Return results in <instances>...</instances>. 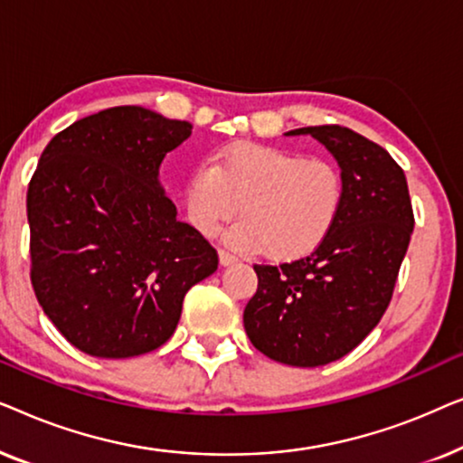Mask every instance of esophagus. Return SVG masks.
<instances>
[{
    "label": "esophagus",
    "instance_id": "esophagus-1",
    "mask_svg": "<svg viewBox=\"0 0 463 463\" xmlns=\"http://www.w3.org/2000/svg\"><path fill=\"white\" fill-rule=\"evenodd\" d=\"M236 261H238V257H233L232 252L219 250V263L223 265V268H227V265H232V263H236Z\"/></svg>",
    "mask_w": 463,
    "mask_h": 463
}]
</instances>
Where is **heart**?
<instances>
[{"mask_svg":"<svg viewBox=\"0 0 463 463\" xmlns=\"http://www.w3.org/2000/svg\"><path fill=\"white\" fill-rule=\"evenodd\" d=\"M183 204L202 236H213L242 206L244 219L227 232V242L236 250H271V257L290 261L331 236L344 206V179L322 157L238 143L189 176Z\"/></svg>","mask_w":463,"mask_h":463,"instance_id":"b5f03b06","label":"heart"}]
</instances>
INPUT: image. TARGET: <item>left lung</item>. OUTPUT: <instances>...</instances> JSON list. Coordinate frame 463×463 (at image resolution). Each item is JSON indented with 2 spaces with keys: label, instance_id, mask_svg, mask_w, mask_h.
<instances>
[{
  "label": "left lung",
  "instance_id": "1",
  "mask_svg": "<svg viewBox=\"0 0 463 463\" xmlns=\"http://www.w3.org/2000/svg\"><path fill=\"white\" fill-rule=\"evenodd\" d=\"M331 151L344 179V206L331 236L297 261L255 265L257 293L246 303L250 344L290 366H322L352 352L392 299L413 233L407 176L377 143L344 126H307Z\"/></svg>",
  "mask_w": 463,
  "mask_h": 463
}]
</instances>
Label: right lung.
Segmentation results:
<instances>
[{
    "label": "right lung",
    "instance_id": "obj_1",
    "mask_svg": "<svg viewBox=\"0 0 463 463\" xmlns=\"http://www.w3.org/2000/svg\"><path fill=\"white\" fill-rule=\"evenodd\" d=\"M194 126L137 105L78 119L46 145L27 192L31 282L69 344L97 358L166 344L217 250L160 185Z\"/></svg>",
    "mask_w": 463,
    "mask_h": 463
}]
</instances>
